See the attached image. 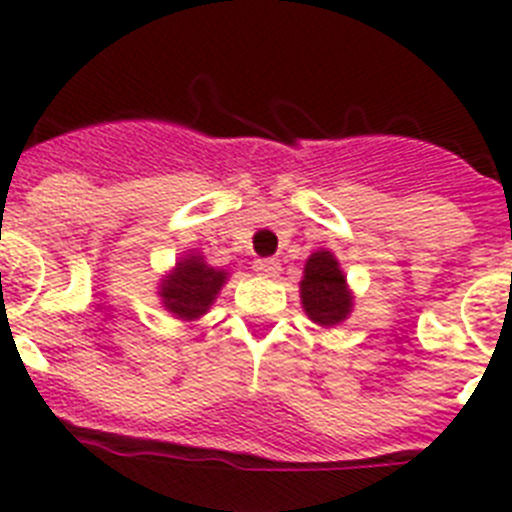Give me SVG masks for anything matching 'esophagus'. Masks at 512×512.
Returning a JSON list of instances; mask_svg holds the SVG:
<instances>
[{
  "label": "esophagus",
  "mask_w": 512,
  "mask_h": 512,
  "mask_svg": "<svg viewBox=\"0 0 512 512\" xmlns=\"http://www.w3.org/2000/svg\"><path fill=\"white\" fill-rule=\"evenodd\" d=\"M255 273L262 275V278H275L280 273V262L275 257H257Z\"/></svg>",
  "instance_id": "obj_1"
}]
</instances>
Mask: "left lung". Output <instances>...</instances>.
Returning a JSON list of instances; mask_svg holds the SVG:
<instances>
[{
  "mask_svg": "<svg viewBox=\"0 0 512 512\" xmlns=\"http://www.w3.org/2000/svg\"><path fill=\"white\" fill-rule=\"evenodd\" d=\"M301 301L311 321L321 326L339 324L352 311L347 280L331 252L321 250L308 257L306 275L301 280Z\"/></svg>",
  "mask_w": 512,
  "mask_h": 512,
  "instance_id": "1",
  "label": "left lung"
}]
</instances>
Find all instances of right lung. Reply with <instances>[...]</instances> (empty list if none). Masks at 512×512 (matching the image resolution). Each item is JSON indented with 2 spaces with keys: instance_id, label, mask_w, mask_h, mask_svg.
I'll return each mask as SVG.
<instances>
[{
  "instance_id": "1",
  "label": "right lung",
  "mask_w": 512,
  "mask_h": 512,
  "mask_svg": "<svg viewBox=\"0 0 512 512\" xmlns=\"http://www.w3.org/2000/svg\"><path fill=\"white\" fill-rule=\"evenodd\" d=\"M227 273L206 265L204 257H186L176 265L173 275H168L160 285V296H163L165 308L176 313L178 319H199L201 313L214 303L216 293L222 290Z\"/></svg>"
}]
</instances>
